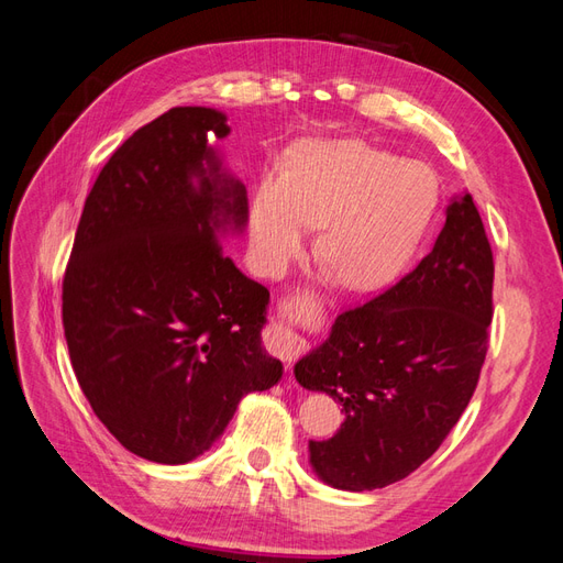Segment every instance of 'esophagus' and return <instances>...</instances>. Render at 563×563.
<instances>
[{
	"label": "esophagus",
	"instance_id": "esophagus-1",
	"mask_svg": "<svg viewBox=\"0 0 563 563\" xmlns=\"http://www.w3.org/2000/svg\"><path fill=\"white\" fill-rule=\"evenodd\" d=\"M300 312H302L300 296L298 294L286 296L279 302V321H272V329L267 333V347L272 350V354H277L286 366H291L305 352H308L305 338H300L298 333L291 331V327H288V323L300 317Z\"/></svg>",
	"mask_w": 563,
	"mask_h": 563
}]
</instances>
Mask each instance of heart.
I'll return each mask as SVG.
<instances>
[{
  "label": "heart",
  "mask_w": 563,
  "mask_h": 563,
  "mask_svg": "<svg viewBox=\"0 0 563 563\" xmlns=\"http://www.w3.org/2000/svg\"><path fill=\"white\" fill-rule=\"evenodd\" d=\"M428 168L364 141L302 145L286 172L261 178L251 201V240L263 269L296 261L312 225L317 251L350 291H376L411 255L434 209Z\"/></svg>",
  "instance_id": "b5f03b06"
}]
</instances>
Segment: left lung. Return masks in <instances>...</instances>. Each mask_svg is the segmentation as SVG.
Returning <instances> with one entry per match:
<instances>
[{
  "label": "left lung",
  "instance_id": "8db88e82",
  "mask_svg": "<svg viewBox=\"0 0 563 563\" xmlns=\"http://www.w3.org/2000/svg\"><path fill=\"white\" fill-rule=\"evenodd\" d=\"M493 251L470 195L446 209L434 249L296 364V380L340 401L345 422L310 441V463L343 490L416 472L467 408L488 352Z\"/></svg>",
  "mask_w": 563,
  "mask_h": 563
}]
</instances>
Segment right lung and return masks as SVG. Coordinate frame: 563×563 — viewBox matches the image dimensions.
I'll use <instances>...</instances> for the list:
<instances>
[{
  "instance_id": "1",
  "label": "right lung",
  "mask_w": 563,
  "mask_h": 563,
  "mask_svg": "<svg viewBox=\"0 0 563 563\" xmlns=\"http://www.w3.org/2000/svg\"><path fill=\"white\" fill-rule=\"evenodd\" d=\"M228 133L223 112L172 108L119 145L63 277L84 397L119 444L162 465L211 449L242 397L282 378L261 338L269 291L218 236L249 213L244 185L220 174L209 147Z\"/></svg>"
}]
</instances>
